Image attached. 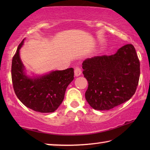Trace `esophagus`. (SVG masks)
<instances>
[{
	"instance_id": "esophagus-1",
	"label": "esophagus",
	"mask_w": 150,
	"mask_h": 150,
	"mask_svg": "<svg viewBox=\"0 0 150 150\" xmlns=\"http://www.w3.org/2000/svg\"><path fill=\"white\" fill-rule=\"evenodd\" d=\"M81 73H82L81 69L79 67H76L74 69V75L76 76H79L81 74Z\"/></svg>"
}]
</instances>
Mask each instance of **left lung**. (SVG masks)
I'll list each match as a JSON object with an SVG mask.
<instances>
[{"mask_svg": "<svg viewBox=\"0 0 150 150\" xmlns=\"http://www.w3.org/2000/svg\"><path fill=\"white\" fill-rule=\"evenodd\" d=\"M82 65L89 84L85 98L94 109H111L130 100L136 91L140 62L132 44L125 45L110 56L85 59Z\"/></svg>", "mask_w": 150, "mask_h": 150, "instance_id": "left-lung-1", "label": "left lung"}]
</instances>
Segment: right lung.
Returning a JSON list of instances; mask_svg holds the SVG:
<instances>
[{
	"instance_id": "1",
	"label": "right lung",
	"mask_w": 150,
	"mask_h": 150,
	"mask_svg": "<svg viewBox=\"0 0 150 150\" xmlns=\"http://www.w3.org/2000/svg\"><path fill=\"white\" fill-rule=\"evenodd\" d=\"M22 41L12 59L11 79L14 91L24 105L40 112H52L62 103L67 86L74 80V69L52 71L30 78L26 75L20 57Z\"/></svg>"
}]
</instances>
